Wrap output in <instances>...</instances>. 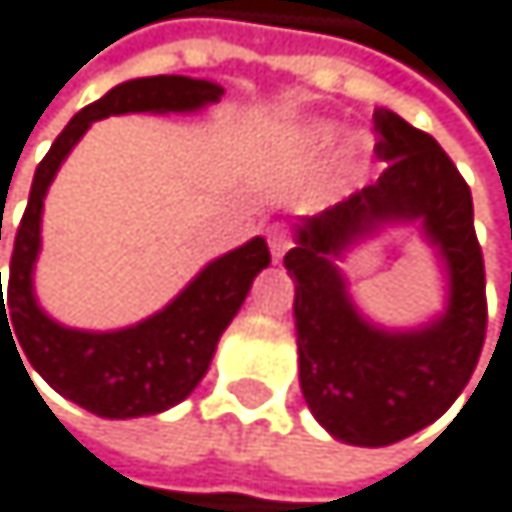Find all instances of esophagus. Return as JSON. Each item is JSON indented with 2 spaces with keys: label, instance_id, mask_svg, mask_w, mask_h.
Returning a JSON list of instances; mask_svg holds the SVG:
<instances>
[{
  "label": "esophagus",
  "instance_id": "1",
  "mask_svg": "<svg viewBox=\"0 0 512 512\" xmlns=\"http://www.w3.org/2000/svg\"><path fill=\"white\" fill-rule=\"evenodd\" d=\"M291 248V239L282 227H270V251H273V261H282L285 251Z\"/></svg>",
  "mask_w": 512,
  "mask_h": 512
}]
</instances>
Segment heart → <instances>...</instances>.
<instances>
[{"instance_id":"1","label":"heart","mask_w":512,"mask_h":512,"mask_svg":"<svg viewBox=\"0 0 512 512\" xmlns=\"http://www.w3.org/2000/svg\"><path fill=\"white\" fill-rule=\"evenodd\" d=\"M334 134H338V131H334L331 122H313V125H307V128L301 131V147H304L307 153H319V150L331 147Z\"/></svg>"}]
</instances>
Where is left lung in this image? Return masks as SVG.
<instances>
[{
    "mask_svg": "<svg viewBox=\"0 0 512 512\" xmlns=\"http://www.w3.org/2000/svg\"><path fill=\"white\" fill-rule=\"evenodd\" d=\"M381 178L294 227L285 270L294 279L301 390L313 418L347 445H393L439 421L479 362L485 267L473 196L430 134L393 110L375 113ZM422 230L446 276V304L427 323L390 329L352 301L340 261L390 226Z\"/></svg>",
    "mask_w": 512,
    "mask_h": 512,
    "instance_id": "1",
    "label": "left lung"
}]
</instances>
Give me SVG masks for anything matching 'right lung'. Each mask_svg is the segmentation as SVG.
I'll use <instances>...</instances> for the list:
<instances>
[{"mask_svg":"<svg viewBox=\"0 0 512 512\" xmlns=\"http://www.w3.org/2000/svg\"><path fill=\"white\" fill-rule=\"evenodd\" d=\"M221 94L224 88L218 82L190 76L128 79L79 110L36 168L24 221L14 236L8 301L0 288V338L2 328L8 334L14 330L11 344L24 350L17 359L27 356L48 387L97 418H147L184 402L205 378L221 334L245 304L254 276L270 267V248L264 236H254L208 261L162 310L134 325L110 331L70 328L39 307L33 285L42 251L45 193L97 119L125 113H199L218 104Z\"/></svg>","mask_w":512,"mask_h":512,"instance_id":"obj_1","label":"right lung"}]
</instances>
